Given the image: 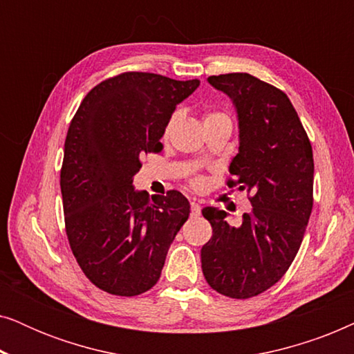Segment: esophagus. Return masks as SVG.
Masks as SVG:
<instances>
[{
    "mask_svg": "<svg viewBox=\"0 0 354 354\" xmlns=\"http://www.w3.org/2000/svg\"><path fill=\"white\" fill-rule=\"evenodd\" d=\"M201 214V206L196 201H192V216L198 217Z\"/></svg>",
    "mask_w": 354,
    "mask_h": 354,
    "instance_id": "esophagus-1",
    "label": "esophagus"
}]
</instances>
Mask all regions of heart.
<instances>
[{"label":"heart","mask_w":354,"mask_h":354,"mask_svg":"<svg viewBox=\"0 0 354 354\" xmlns=\"http://www.w3.org/2000/svg\"><path fill=\"white\" fill-rule=\"evenodd\" d=\"M212 118H227V115L222 114V113H209V114H206L205 120L206 119H212ZM196 183H200V180H196Z\"/></svg>","instance_id":"obj_1"}]
</instances>
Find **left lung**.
<instances>
[{
	"label": "left lung",
	"mask_w": 354,
	"mask_h": 354,
	"mask_svg": "<svg viewBox=\"0 0 354 354\" xmlns=\"http://www.w3.org/2000/svg\"><path fill=\"white\" fill-rule=\"evenodd\" d=\"M207 84L235 106L239 154L227 185L250 193L253 209L240 225H230L225 211L203 209L212 236L201 268L211 288L245 299L277 283L301 246L313 211V148L282 90L245 72L211 75Z\"/></svg>",
	"instance_id": "obj_1"
}]
</instances>
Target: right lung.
I'll list each match as a JSON object with an SVG mask.
<instances>
[{
  "label": "right lung",
  "mask_w": 354,
  "mask_h": 354,
  "mask_svg": "<svg viewBox=\"0 0 354 354\" xmlns=\"http://www.w3.org/2000/svg\"><path fill=\"white\" fill-rule=\"evenodd\" d=\"M200 80L125 72L96 85L72 119L61 193L72 253L96 287L119 297L148 292L161 277L169 246L190 216L180 192L135 190L145 153L161 151L177 104Z\"/></svg>",
  "instance_id": "add662e5"
}]
</instances>
